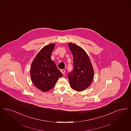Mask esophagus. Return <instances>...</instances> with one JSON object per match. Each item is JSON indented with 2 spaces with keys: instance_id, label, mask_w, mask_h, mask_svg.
I'll return each mask as SVG.
<instances>
[{
  "instance_id": "34e87169",
  "label": "esophagus",
  "mask_w": 131,
  "mask_h": 131,
  "mask_svg": "<svg viewBox=\"0 0 131 131\" xmlns=\"http://www.w3.org/2000/svg\"><path fill=\"white\" fill-rule=\"evenodd\" d=\"M60 71H61V72L63 74H64L65 73V70H64V69H62V70H60Z\"/></svg>"
}]
</instances>
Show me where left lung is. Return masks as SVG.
Wrapping results in <instances>:
<instances>
[{"label": "left lung", "instance_id": "8db88e82", "mask_svg": "<svg viewBox=\"0 0 131 131\" xmlns=\"http://www.w3.org/2000/svg\"><path fill=\"white\" fill-rule=\"evenodd\" d=\"M73 56V70L68 74V79L72 89L82 91L88 88L94 78V69L90 59L84 50L71 43L68 44Z\"/></svg>", "mask_w": 131, "mask_h": 131}]
</instances>
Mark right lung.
<instances>
[{
    "mask_svg": "<svg viewBox=\"0 0 131 131\" xmlns=\"http://www.w3.org/2000/svg\"><path fill=\"white\" fill-rule=\"evenodd\" d=\"M54 45L52 43L43 47L31 63V81L37 89L44 92L52 89L58 78L63 75L51 58Z\"/></svg>",
    "mask_w": 131,
    "mask_h": 131,
    "instance_id": "right-lung-1",
    "label": "right lung"
}]
</instances>
